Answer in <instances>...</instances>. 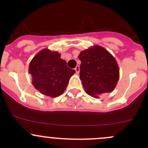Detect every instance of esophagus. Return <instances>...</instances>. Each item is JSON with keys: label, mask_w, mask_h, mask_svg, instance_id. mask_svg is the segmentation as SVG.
Masks as SVG:
<instances>
[{"label": "esophagus", "mask_w": 148, "mask_h": 148, "mask_svg": "<svg viewBox=\"0 0 148 148\" xmlns=\"http://www.w3.org/2000/svg\"><path fill=\"white\" fill-rule=\"evenodd\" d=\"M75 69V71H76V72H77V74H79V66L77 65V66L75 67V69Z\"/></svg>", "instance_id": "34e87169"}]
</instances>
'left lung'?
<instances>
[{
	"instance_id": "8db88e82",
	"label": "left lung",
	"mask_w": 148,
	"mask_h": 148,
	"mask_svg": "<svg viewBox=\"0 0 148 148\" xmlns=\"http://www.w3.org/2000/svg\"><path fill=\"white\" fill-rule=\"evenodd\" d=\"M79 77L85 92L90 96L112 92L120 77L117 61L105 49L94 46L81 51Z\"/></svg>"
}]
</instances>
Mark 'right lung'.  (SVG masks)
Wrapping results in <instances>:
<instances>
[{"label":"right lung","mask_w":148,"mask_h":148,"mask_svg":"<svg viewBox=\"0 0 148 148\" xmlns=\"http://www.w3.org/2000/svg\"><path fill=\"white\" fill-rule=\"evenodd\" d=\"M28 71L32 76V84L41 94L56 97L64 92L70 77L76 72L68 68L57 51L44 49L31 61Z\"/></svg>","instance_id":"1"}]
</instances>
